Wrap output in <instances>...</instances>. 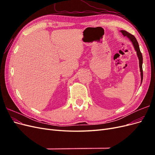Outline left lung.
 <instances>
[{"mask_svg":"<svg viewBox=\"0 0 155 155\" xmlns=\"http://www.w3.org/2000/svg\"><path fill=\"white\" fill-rule=\"evenodd\" d=\"M121 34L124 35V37H127L128 38L130 39V41L132 42L134 48L135 50L137 51V54L138 55V58L139 59V67H140V74H141V84L143 80V69H142V63H143V57H142V54L140 51V47H139V45L137 39L135 38V37L130 34V33L126 31L125 30H121L120 31Z\"/></svg>","mask_w":155,"mask_h":155,"instance_id":"1","label":"left lung"}]
</instances>
